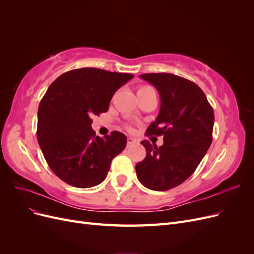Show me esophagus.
I'll return each mask as SVG.
<instances>
[{
  "instance_id": "34e87169",
  "label": "esophagus",
  "mask_w": 254,
  "mask_h": 254,
  "mask_svg": "<svg viewBox=\"0 0 254 254\" xmlns=\"http://www.w3.org/2000/svg\"><path fill=\"white\" fill-rule=\"evenodd\" d=\"M135 142H136V141H135L134 139H132V137H130V136L127 137V146H128V147H129V146L133 145Z\"/></svg>"
}]
</instances>
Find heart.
<instances>
[{
    "label": "heart",
    "mask_w": 254,
    "mask_h": 254,
    "mask_svg": "<svg viewBox=\"0 0 254 254\" xmlns=\"http://www.w3.org/2000/svg\"><path fill=\"white\" fill-rule=\"evenodd\" d=\"M153 90L151 87L149 86H140L139 88H137V91H136V94L137 95H141V94H145L147 93V92Z\"/></svg>",
    "instance_id": "heart-1"
}]
</instances>
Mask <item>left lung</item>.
<instances>
[{
    "label": "left lung",
    "instance_id": "8db88e82",
    "mask_svg": "<svg viewBox=\"0 0 254 254\" xmlns=\"http://www.w3.org/2000/svg\"><path fill=\"white\" fill-rule=\"evenodd\" d=\"M161 97L156 121L146 135H163V145L142 141L146 157L135 165L139 181L149 190L178 187L193 174L213 140L214 111L203 91L189 79L170 73L142 74Z\"/></svg>",
    "mask_w": 254,
    "mask_h": 254
}]
</instances>
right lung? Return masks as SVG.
I'll use <instances>...</instances> for the list:
<instances>
[{"instance_id": "1", "label": "right lung", "mask_w": 254, "mask_h": 254, "mask_svg": "<svg viewBox=\"0 0 254 254\" xmlns=\"http://www.w3.org/2000/svg\"><path fill=\"white\" fill-rule=\"evenodd\" d=\"M132 74L82 67L60 75L49 87L38 109L37 140L51 170L75 188L102 183L113 158L125 149L127 137L112 131L98 136L92 118L107 112L113 94Z\"/></svg>"}]
</instances>
